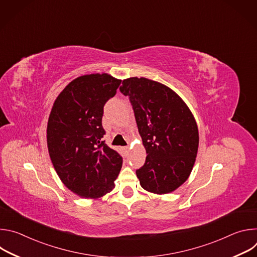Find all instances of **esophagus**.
<instances>
[{
  "label": "esophagus",
  "instance_id": "34e87169",
  "mask_svg": "<svg viewBox=\"0 0 257 257\" xmlns=\"http://www.w3.org/2000/svg\"><path fill=\"white\" fill-rule=\"evenodd\" d=\"M123 150H124V152H125V153H127V154H128V152H129V150H130V149H129V146H125V148H124Z\"/></svg>",
  "mask_w": 257,
  "mask_h": 257
}]
</instances>
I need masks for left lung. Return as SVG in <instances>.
I'll return each instance as SVG.
<instances>
[{
	"mask_svg": "<svg viewBox=\"0 0 257 257\" xmlns=\"http://www.w3.org/2000/svg\"><path fill=\"white\" fill-rule=\"evenodd\" d=\"M120 90L129 96L148 155L136 171L141 187L160 195L175 191L190 176L198 151L190 108L173 89L144 77L124 79Z\"/></svg>",
	"mask_w": 257,
	"mask_h": 257,
	"instance_id": "obj_1",
	"label": "left lung"
}]
</instances>
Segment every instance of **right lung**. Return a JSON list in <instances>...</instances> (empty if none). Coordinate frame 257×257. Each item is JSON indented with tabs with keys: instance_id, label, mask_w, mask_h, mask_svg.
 I'll return each mask as SVG.
<instances>
[{
	"instance_id": "add662e5",
	"label": "right lung",
	"mask_w": 257,
	"mask_h": 257,
	"mask_svg": "<svg viewBox=\"0 0 257 257\" xmlns=\"http://www.w3.org/2000/svg\"><path fill=\"white\" fill-rule=\"evenodd\" d=\"M121 80L107 73L82 75L57 96L48 121L52 164L63 184L76 195L96 199L115 188L121 156L101 141L104 103Z\"/></svg>"
}]
</instances>
